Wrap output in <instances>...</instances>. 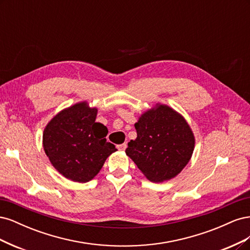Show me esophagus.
<instances>
[{
    "label": "esophagus",
    "instance_id": "obj_1",
    "mask_svg": "<svg viewBox=\"0 0 250 250\" xmlns=\"http://www.w3.org/2000/svg\"><path fill=\"white\" fill-rule=\"evenodd\" d=\"M127 145L124 143V144H120V145H117V148L120 150V151H124L126 149Z\"/></svg>",
    "mask_w": 250,
    "mask_h": 250
}]
</instances>
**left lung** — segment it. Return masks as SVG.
I'll return each mask as SVG.
<instances>
[{"label": "left lung", "instance_id": "obj_1", "mask_svg": "<svg viewBox=\"0 0 250 250\" xmlns=\"http://www.w3.org/2000/svg\"><path fill=\"white\" fill-rule=\"evenodd\" d=\"M134 127L137 139L128 143L125 152L150 181L172 179L190 162L195 137L175 109L156 103L142 113Z\"/></svg>", "mask_w": 250, "mask_h": 250}]
</instances>
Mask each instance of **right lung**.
<instances>
[{
  "mask_svg": "<svg viewBox=\"0 0 250 250\" xmlns=\"http://www.w3.org/2000/svg\"><path fill=\"white\" fill-rule=\"evenodd\" d=\"M98 109L86 101L59 111L44 127L43 150L62 176L75 183L92 180L117 149L106 142L107 127L96 122Z\"/></svg>",
  "mask_w": 250,
  "mask_h": 250,
  "instance_id": "add662e5",
  "label": "right lung"
}]
</instances>
